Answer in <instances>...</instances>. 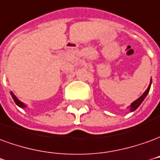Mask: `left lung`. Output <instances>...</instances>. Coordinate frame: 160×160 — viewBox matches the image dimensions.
Segmentation results:
<instances>
[{
    "instance_id": "obj_1",
    "label": "left lung",
    "mask_w": 160,
    "mask_h": 160,
    "mask_svg": "<svg viewBox=\"0 0 160 160\" xmlns=\"http://www.w3.org/2000/svg\"><path fill=\"white\" fill-rule=\"evenodd\" d=\"M151 84H152V80L150 81V84H149V86H148V88L147 89V90H146V91L143 93V95L140 96V97H139L137 100L134 101L133 102H132V103H131V105L129 106L130 112H133L134 110H136L137 108H138V107L140 106V104L142 103V102L144 101V99L146 98V96H147V94L149 93V90H150V88H151Z\"/></svg>"
}]
</instances>
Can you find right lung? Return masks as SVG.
<instances>
[{"instance_id":"add662e5","label":"right lung","mask_w":160,"mask_h":160,"mask_svg":"<svg viewBox=\"0 0 160 160\" xmlns=\"http://www.w3.org/2000/svg\"><path fill=\"white\" fill-rule=\"evenodd\" d=\"M10 94H11V96H12V97H13V101H14V102L16 103V105L18 106V107L21 108H24L27 107V105L24 103V102H20L18 98H17L16 96H14V94H13V92H10Z\"/></svg>"}]
</instances>
